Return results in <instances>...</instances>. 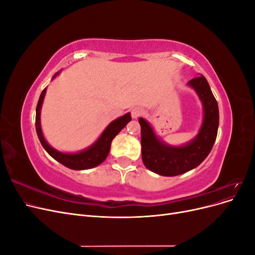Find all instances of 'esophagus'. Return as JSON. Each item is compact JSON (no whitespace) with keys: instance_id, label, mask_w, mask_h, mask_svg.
<instances>
[{"instance_id":"esophagus-1","label":"esophagus","mask_w":255,"mask_h":255,"mask_svg":"<svg viewBox=\"0 0 255 255\" xmlns=\"http://www.w3.org/2000/svg\"><path fill=\"white\" fill-rule=\"evenodd\" d=\"M130 115H132V118H134V119L139 118L142 115V110L140 109V107H134V109L130 111Z\"/></svg>"}]
</instances>
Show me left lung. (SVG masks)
<instances>
[{
  "label": "left lung",
  "mask_w": 255,
  "mask_h": 255,
  "mask_svg": "<svg viewBox=\"0 0 255 255\" xmlns=\"http://www.w3.org/2000/svg\"><path fill=\"white\" fill-rule=\"evenodd\" d=\"M201 100L204 117L201 128L195 139L182 146H172L161 142L150 125L139 118L141 127V157L149 170L159 175L174 176L198 167L210 154L217 137L219 110L206 79L203 75L188 82Z\"/></svg>",
  "instance_id": "left-lung-1"
}]
</instances>
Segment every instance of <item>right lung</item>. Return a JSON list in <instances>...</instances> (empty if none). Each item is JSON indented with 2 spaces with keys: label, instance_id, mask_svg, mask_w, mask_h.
Wrapping results in <instances>:
<instances>
[{
  "label": "right lung",
  "instance_id": "obj_1",
  "mask_svg": "<svg viewBox=\"0 0 255 255\" xmlns=\"http://www.w3.org/2000/svg\"><path fill=\"white\" fill-rule=\"evenodd\" d=\"M58 73L53 76V79L55 78ZM47 88H44L41 92V95L38 100L37 107H36V132L38 135V138L44 148L50 155L59 161L60 164L64 166L73 169V170H85V169H90L99 166L105 160L111 150V143L114 138L118 135L120 130L125 128L128 123L132 120L130 114L128 113L122 117L114 120L111 125H109L104 132L99 137V139L90 145L88 149L78 152V153H61L55 149H53L52 146L45 141L44 137L42 135L41 126H40V110L41 105L43 102V98L45 95Z\"/></svg>",
  "mask_w": 255,
  "mask_h": 255
}]
</instances>
